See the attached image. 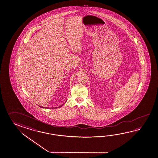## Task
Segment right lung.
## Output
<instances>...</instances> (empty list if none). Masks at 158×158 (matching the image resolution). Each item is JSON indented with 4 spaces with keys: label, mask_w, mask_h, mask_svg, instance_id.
<instances>
[{
    "label": "right lung",
    "mask_w": 158,
    "mask_h": 158,
    "mask_svg": "<svg viewBox=\"0 0 158 158\" xmlns=\"http://www.w3.org/2000/svg\"><path fill=\"white\" fill-rule=\"evenodd\" d=\"M60 107H61V106H60Z\"/></svg>",
    "instance_id": "add662e5"
}]
</instances>
